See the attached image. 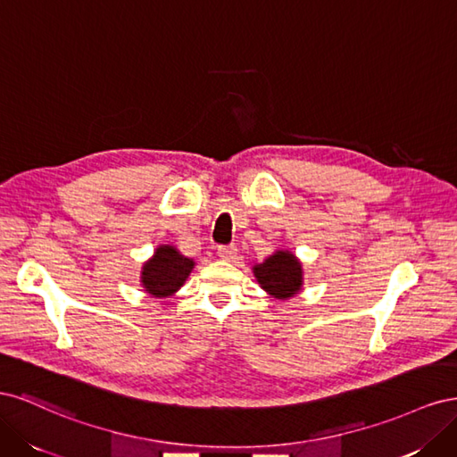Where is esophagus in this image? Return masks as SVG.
Segmentation results:
<instances>
[{
  "mask_svg": "<svg viewBox=\"0 0 457 457\" xmlns=\"http://www.w3.org/2000/svg\"><path fill=\"white\" fill-rule=\"evenodd\" d=\"M237 247L234 245H219L217 247V255L220 257V259H225V261H232L234 257H237Z\"/></svg>",
  "mask_w": 457,
  "mask_h": 457,
  "instance_id": "34e87169",
  "label": "esophagus"
}]
</instances>
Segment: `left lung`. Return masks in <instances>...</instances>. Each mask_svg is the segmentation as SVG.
Returning <instances> with one entry per match:
<instances>
[{"label": "left lung", "instance_id": "left-lung-1", "mask_svg": "<svg viewBox=\"0 0 457 457\" xmlns=\"http://www.w3.org/2000/svg\"><path fill=\"white\" fill-rule=\"evenodd\" d=\"M253 274L261 287L278 299L297 294L303 282L301 265L289 252H276L265 262L255 265Z\"/></svg>", "mask_w": 457, "mask_h": 457}]
</instances>
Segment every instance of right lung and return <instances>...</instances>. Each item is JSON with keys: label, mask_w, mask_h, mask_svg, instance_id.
<instances>
[{"label": "right lung", "mask_w": 457, "mask_h": 457, "mask_svg": "<svg viewBox=\"0 0 457 457\" xmlns=\"http://www.w3.org/2000/svg\"><path fill=\"white\" fill-rule=\"evenodd\" d=\"M195 261L179 253L173 245H160L154 257L145 262L143 286L150 295L168 297L185 284Z\"/></svg>", "instance_id": "add662e5"}]
</instances>
